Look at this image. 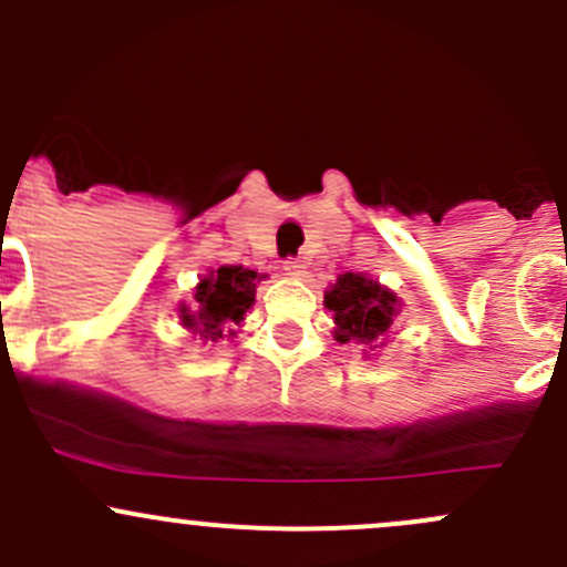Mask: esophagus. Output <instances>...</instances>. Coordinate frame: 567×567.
<instances>
[{
    "mask_svg": "<svg viewBox=\"0 0 567 567\" xmlns=\"http://www.w3.org/2000/svg\"><path fill=\"white\" fill-rule=\"evenodd\" d=\"M305 262L301 260H293V257H290V260H285V266H282V271L288 274V277H293V279H299V277H305Z\"/></svg>",
    "mask_w": 567,
    "mask_h": 567,
    "instance_id": "esophagus-1",
    "label": "esophagus"
}]
</instances>
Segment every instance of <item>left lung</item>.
I'll return each mask as SVG.
<instances>
[{
    "mask_svg": "<svg viewBox=\"0 0 567 567\" xmlns=\"http://www.w3.org/2000/svg\"><path fill=\"white\" fill-rule=\"evenodd\" d=\"M323 305L334 320V340L359 342L368 351L386 346L400 312L398 293L362 271L340 274L337 282L326 288Z\"/></svg>",
    "mask_w": 567,
    "mask_h": 567,
    "instance_id": "obj_1",
    "label": "left lung"
}]
</instances>
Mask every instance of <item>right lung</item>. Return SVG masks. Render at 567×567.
I'll return each instance as SVG.
<instances>
[{"instance_id":"right-lung-1","label":"right lung","mask_w":567,"mask_h":567,"mask_svg":"<svg viewBox=\"0 0 567 567\" xmlns=\"http://www.w3.org/2000/svg\"><path fill=\"white\" fill-rule=\"evenodd\" d=\"M260 279H266V274H257L244 266L214 268L194 288V307L186 301L177 305L181 326L203 342L233 337L236 326L244 323V316L255 305Z\"/></svg>"}]
</instances>
